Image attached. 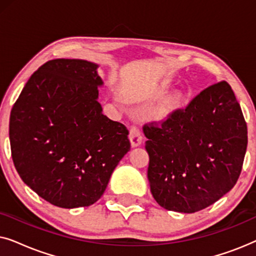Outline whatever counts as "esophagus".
Instances as JSON below:
<instances>
[{
    "instance_id": "esophagus-1",
    "label": "esophagus",
    "mask_w": 256,
    "mask_h": 256,
    "mask_svg": "<svg viewBox=\"0 0 256 256\" xmlns=\"http://www.w3.org/2000/svg\"><path fill=\"white\" fill-rule=\"evenodd\" d=\"M142 138H143L142 132L140 130V128L136 127V126H132L130 132H129V140H130L132 148H135V146H138L141 144Z\"/></svg>"
}]
</instances>
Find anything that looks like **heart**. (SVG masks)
I'll list each match as a JSON object with an SVG mask.
<instances>
[{"mask_svg":"<svg viewBox=\"0 0 256 256\" xmlns=\"http://www.w3.org/2000/svg\"><path fill=\"white\" fill-rule=\"evenodd\" d=\"M182 102H183V94H182V93H174V96H171L170 99L168 100L166 106V108H163L162 113L166 114L169 110H176V108L180 107Z\"/></svg>","mask_w":256,"mask_h":256,"instance_id":"1","label":"heart"}]
</instances>
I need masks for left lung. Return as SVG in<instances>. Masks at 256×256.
I'll return each mask as SVG.
<instances>
[{
  "mask_svg": "<svg viewBox=\"0 0 256 256\" xmlns=\"http://www.w3.org/2000/svg\"><path fill=\"white\" fill-rule=\"evenodd\" d=\"M148 180L158 204L194 213L236 185L247 149V124L226 82L202 90L184 110L143 126Z\"/></svg>",
  "mask_w": 256,
  "mask_h": 256,
  "instance_id": "1",
  "label": "left lung"
}]
</instances>
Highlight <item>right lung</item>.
I'll return each mask as SVG.
<instances>
[{"mask_svg": "<svg viewBox=\"0 0 256 256\" xmlns=\"http://www.w3.org/2000/svg\"><path fill=\"white\" fill-rule=\"evenodd\" d=\"M96 68L82 59L48 60L30 76L10 113L17 172L58 208L94 204L130 150L126 126L102 114Z\"/></svg>", "mask_w": 256, "mask_h": 256, "instance_id": "1", "label": "right lung"}]
</instances>
